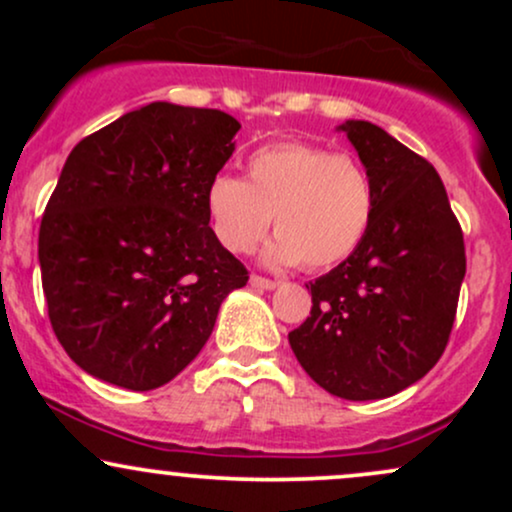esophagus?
<instances>
[{
	"instance_id": "1",
	"label": "esophagus",
	"mask_w": 512,
	"mask_h": 512,
	"mask_svg": "<svg viewBox=\"0 0 512 512\" xmlns=\"http://www.w3.org/2000/svg\"><path fill=\"white\" fill-rule=\"evenodd\" d=\"M250 284L255 286V289H276V286H279V281L276 279H267V276H260V274H252L250 276Z\"/></svg>"
}]
</instances>
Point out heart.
<instances>
[{
    "mask_svg": "<svg viewBox=\"0 0 512 512\" xmlns=\"http://www.w3.org/2000/svg\"><path fill=\"white\" fill-rule=\"evenodd\" d=\"M204 202L211 231L228 252H250L274 216L279 238L269 245L267 260L313 272L344 262L361 245L375 209L373 185L354 156L301 142L257 149L248 180L214 175Z\"/></svg>",
    "mask_w": 512,
    "mask_h": 512,
    "instance_id": "heart-1",
    "label": "heart"
}]
</instances>
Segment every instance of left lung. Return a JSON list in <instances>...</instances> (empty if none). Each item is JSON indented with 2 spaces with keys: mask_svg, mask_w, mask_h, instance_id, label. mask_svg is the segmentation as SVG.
<instances>
[{
  "mask_svg": "<svg viewBox=\"0 0 512 512\" xmlns=\"http://www.w3.org/2000/svg\"><path fill=\"white\" fill-rule=\"evenodd\" d=\"M373 185L366 238L310 281L313 308L289 332L298 363L330 395L383 399L438 363L467 272L462 226L436 168L363 120L342 125Z\"/></svg>",
  "mask_w": 512,
  "mask_h": 512,
  "instance_id": "left-lung-1",
  "label": "left lung"
}]
</instances>
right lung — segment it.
<instances>
[{"instance_id":"right-lung-1","label":"right lung","mask_w":512,"mask_h":512,"mask_svg":"<svg viewBox=\"0 0 512 512\" xmlns=\"http://www.w3.org/2000/svg\"><path fill=\"white\" fill-rule=\"evenodd\" d=\"M238 129L221 110L151 103L69 154L38 260L55 337L93 378L166 385L207 344L223 298L248 284L204 202Z\"/></svg>"}]
</instances>
